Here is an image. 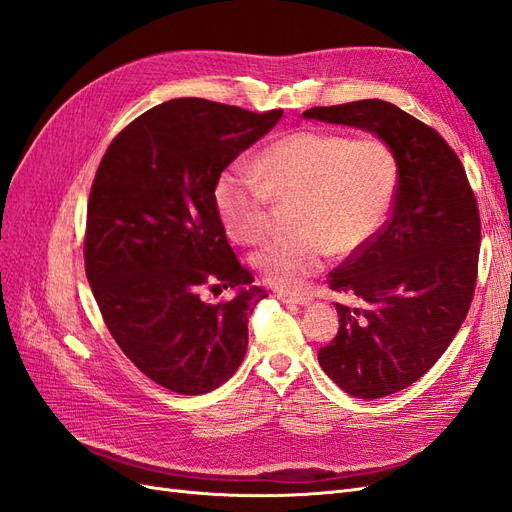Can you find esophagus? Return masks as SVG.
<instances>
[{
    "label": "esophagus",
    "instance_id": "esophagus-1",
    "mask_svg": "<svg viewBox=\"0 0 512 512\" xmlns=\"http://www.w3.org/2000/svg\"><path fill=\"white\" fill-rule=\"evenodd\" d=\"M277 299L284 303H292V305H307L312 301V292L309 290H301V292H288V290H280L277 292Z\"/></svg>",
    "mask_w": 512,
    "mask_h": 512
}]
</instances>
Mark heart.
Returning a JSON list of instances; mask_svg holds the SVG:
<instances>
[{
	"label": "heart",
	"mask_w": 512,
	"mask_h": 512,
	"mask_svg": "<svg viewBox=\"0 0 512 512\" xmlns=\"http://www.w3.org/2000/svg\"><path fill=\"white\" fill-rule=\"evenodd\" d=\"M256 175L230 166L213 185L215 213L226 235L241 245L267 235L271 203L290 200L288 235L254 254L267 282L294 288L324 258L359 252L380 230L397 192L399 164L378 136L299 130L271 143L256 160Z\"/></svg>",
	"instance_id": "1"
}]
</instances>
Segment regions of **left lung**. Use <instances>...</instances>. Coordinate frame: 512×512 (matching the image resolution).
Returning a JSON list of instances; mask_svg holds the SVG:
<instances>
[{
  "instance_id": "8db88e82",
  "label": "left lung",
  "mask_w": 512,
  "mask_h": 512,
  "mask_svg": "<svg viewBox=\"0 0 512 512\" xmlns=\"http://www.w3.org/2000/svg\"><path fill=\"white\" fill-rule=\"evenodd\" d=\"M303 117L374 132L397 156L391 218L327 280L359 307L335 305L339 331L318 350L339 389L378 399L427 374L468 316L480 252L476 196L451 145L391 102L314 106Z\"/></svg>"
}]
</instances>
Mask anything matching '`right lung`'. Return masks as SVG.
I'll use <instances>...</instances> for the list:
<instances>
[{
    "label": "right lung",
    "instance_id": "1",
    "mask_svg": "<svg viewBox=\"0 0 512 512\" xmlns=\"http://www.w3.org/2000/svg\"><path fill=\"white\" fill-rule=\"evenodd\" d=\"M282 113L168 100L128 123L96 170L83 245L89 286L123 354L173 393L218 389L245 356L247 320L267 292L232 252L213 185ZM222 287L228 300L202 299Z\"/></svg>",
    "mask_w": 512,
    "mask_h": 512
}]
</instances>
